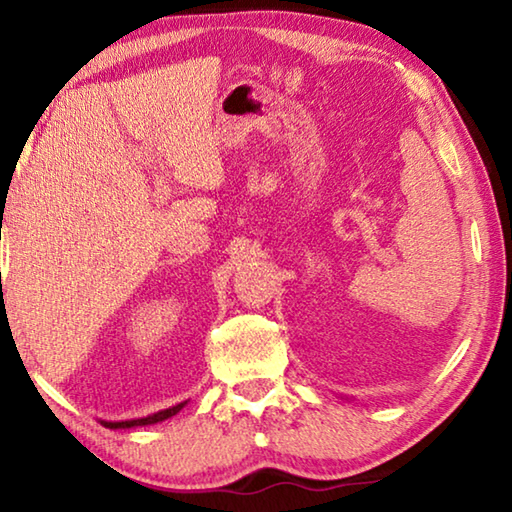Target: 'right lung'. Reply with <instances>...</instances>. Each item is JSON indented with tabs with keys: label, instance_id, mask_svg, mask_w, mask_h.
Instances as JSON below:
<instances>
[{
	"label": "right lung",
	"instance_id": "add662e5",
	"mask_svg": "<svg viewBox=\"0 0 512 512\" xmlns=\"http://www.w3.org/2000/svg\"><path fill=\"white\" fill-rule=\"evenodd\" d=\"M187 406V400L180 402L176 406H169V409L164 411H158V413H151L146 415V418H133V420H119V422H110V420H99L103 427L108 429H133V427H146V424H158L162 420H169L171 415H176L180 409H185Z\"/></svg>",
	"mask_w": 512,
	"mask_h": 512
}]
</instances>
